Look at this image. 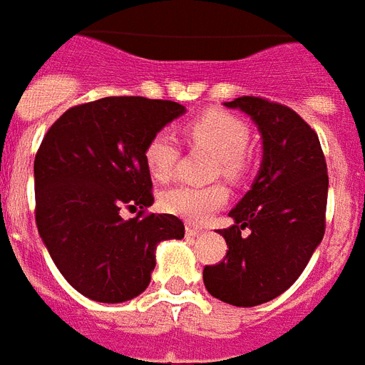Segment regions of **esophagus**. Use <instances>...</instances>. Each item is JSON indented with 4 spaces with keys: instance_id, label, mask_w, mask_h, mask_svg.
<instances>
[{
    "instance_id": "obj_1",
    "label": "esophagus",
    "mask_w": 365,
    "mask_h": 365,
    "mask_svg": "<svg viewBox=\"0 0 365 365\" xmlns=\"http://www.w3.org/2000/svg\"><path fill=\"white\" fill-rule=\"evenodd\" d=\"M201 230L200 228H194V226H186V235L188 237H196V235H200Z\"/></svg>"
}]
</instances>
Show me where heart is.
Masks as SVG:
<instances>
[{"label": "heart", "mask_w": 365, "mask_h": 365, "mask_svg": "<svg viewBox=\"0 0 365 365\" xmlns=\"http://www.w3.org/2000/svg\"><path fill=\"white\" fill-rule=\"evenodd\" d=\"M186 141L192 147L203 148L215 156L217 164L212 169L215 177H222L230 182H237L247 171L249 130L237 116L209 110L185 126ZM145 164L148 173L156 180H168L173 173L179 147L169 133L160 132L150 137L145 147ZM228 194L220 185L209 186H175L160 197V205L169 215L182 218L190 224H203L212 212L226 203Z\"/></svg>", "instance_id": "heart-1"}]
</instances>
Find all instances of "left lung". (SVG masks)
<instances>
[{
	"mask_svg": "<svg viewBox=\"0 0 365 365\" xmlns=\"http://www.w3.org/2000/svg\"><path fill=\"white\" fill-rule=\"evenodd\" d=\"M250 116L262 137V164L250 190L218 230L228 252L205 265L212 298L235 307L271 302L298 281L324 237L328 168L319 135L298 113L262 98L224 103Z\"/></svg>",
	"mask_w": 365,
	"mask_h": 365,
	"instance_id": "obj_1",
	"label": "left lung"
}]
</instances>
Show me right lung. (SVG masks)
Masks as SVG:
<instances>
[{
    "label": "right lung",
    "instance_id": "obj_1",
    "mask_svg": "<svg viewBox=\"0 0 365 365\" xmlns=\"http://www.w3.org/2000/svg\"><path fill=\"white\" fill-rule=\"evenodd\" d=\"M185 113L175 101L101 98L66 110L41 143L35 222L63 279L86 298L133 299L150 282L156 247L185 237L173 215L141 217L154 203L145 147ZM124 208L142 211L126 221Z\"/></svg>",
    "mask_w": 365,
    "mask_h": 365
}]
</instances>
